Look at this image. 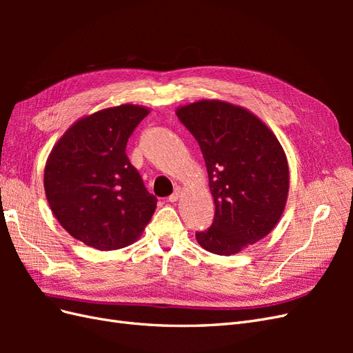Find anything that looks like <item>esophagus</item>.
Here are the masks:
<instances>
[{"label": "esophagus", "mask_w": 353, "mask_h": 353, "mask_svg": "<svg viewBox=\"0 0 353 353\" xmlns=\"http://www.w3.org/2000/svg\"><path fill=\"white\" fill-rule=\"evenodd\" d=\"M181 193H183V191H181V188H179V187H176L174 193L169 196V201H176V200L181 197Z\"/></svg>", "instance_id": "obj_1"}]
</instances>
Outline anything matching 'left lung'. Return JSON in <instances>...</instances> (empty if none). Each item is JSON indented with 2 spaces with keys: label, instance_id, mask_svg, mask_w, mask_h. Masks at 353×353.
<instances>
[{
  "label": "left lung",
  "instance_id": "8db88e82",
  "mask_svg": "<svg viewBox=\"0 0 353 353\" xmlns=\"http://www.w3.org/2000/svg\"><path fill=\"white\" fill-rule=\"evenodd\" d=\"M175 113L200 145L215 205L212 227L196 240L210 253H240L268 236L283 215L290 187L284 148L241 105L199 100Z\"/></svg>",
  "mask_w": 353,
  "mask_h": 353
}]
</instances>
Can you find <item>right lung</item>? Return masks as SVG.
<instances>
[{
    "mask_svg": "<svg viewBox=\"0 0 353 353\" xmlns=\"http://www.w3.org/2000/svg\"><path fill=\"white\" fill-rule=\"evenodd\" d=\"M150 113L121 104L74 122L52 147L44 190L52 215L73 239L97 250H117L141 237L156 210L125 148Z\"/></svg>",
    "mask_w": 353,
    "mask_h": 353,
    "instance_id": "obj_1",
    "label": "right lung"
}]
</instances>
